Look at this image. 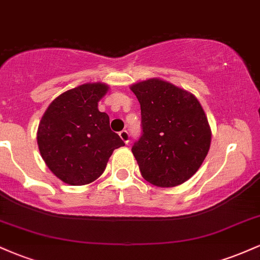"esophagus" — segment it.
I'll return each mask as SVG.
<instances>
[{"mask_svg": "<svg viewBox=\"0 0 260 260\" xmlns=\"http://www.w3.org/2000/svg\"><path fill=\"white\" fill-rule=\"evenodd\" d=\"M120 137H121V139L123 140L124 143H126V144H128V143H129V133H128V131H121L120 132Z\"/></svg>", "mask_w": 260, "mask_h": 260, "instance_id": "34e87169", "label": "esophagus"}]
</instances>
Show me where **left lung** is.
Returning <instances> with one entry per match:
<instances>
[{"label":"left lung","instance_id":"1","mask_svg":"<svg viewBox=\"0 0 260 260\" xmlns=\"http://www.w3.org/2000/svg\"><path fill=\"white\" fill-rule=\"evenodd\" d=\"M140 104L142 136L132 153L140 174L157 187H175L201 168L211 142L204 110L189 91L151 78L131 86Z\"/></svg>","mask_w":260,"mask_h":260}]
</instances>
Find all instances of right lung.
I'll list each match as a JSON object with an SVG mask.
<instances>
[{
	"instance_id": "obj_1",
	"label": "right lung",
	"mask_w": 260,
	"mask_h": 260,
	"mask_svg": "<svg viewBox=\"0 0 260 260\" xmlns=\"http://www.w3.org/2000/svg\"><path fill=\"white\" fill-rule=\"evenodd\" d=\"M107 90L104 83L77 86L56 98L41 117L39 150L47 168L64 183H91L105 171L113 150L124 145L110 128L109 115L98 109Z\"/></svg>"
}]
</instances>
